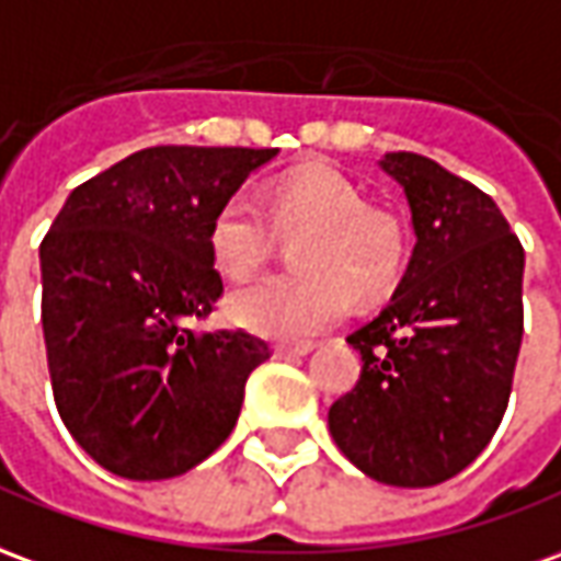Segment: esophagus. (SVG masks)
Returning <instances> with one entry per match:
<instances>
[{
	"instance_id": "1",
	"label": "esophagus",
	"mask_w": 561,
	"mask_h": 561,
	"mask_svg": "<svg viewBox=\"0 0 561 561\" xmlns=\"http://www.w3.org/2000/svg\"><path fill=\"white\" fill-rule=\"evenodd\" d=\"M309 348L312 346H276L273 348V355L282 358V362H291V358H304V355H309Z\"/></svg>"
}]
</instances>
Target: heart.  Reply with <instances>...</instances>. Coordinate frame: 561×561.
<instances>
[{
  "label": "heart",
  "mask_w": 561,
  "mask_h": 561,
  "mask_svg": "<svg viewBox=\"0 0 561 561\" xmlns=\"http://www.w3.org/2000/svg\"><path fill=\"white\" fill-rule=\"evenodd\" d=\"M267 218L252 199L230 197L209 225V252L227 279H252L294 242L288 276L252 282L227 297V319L270 340H309L343 319L348 294L370 304L394 288L407 261V221L331 167H307L273 185Z\"/></svg>",
  "instance_id": "b5f03b06"
}]
</instances>
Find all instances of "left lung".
<instances>
[{
    "instance_id": "1",
    "label": "left lung",
    "mask_w": 561,
    "mask_h": 561,
    "mask_svg": "<svg viewBox=\"0 0 561 561\" xmlns=\"http://www.w3.org/2000/svg\"><path fill=\"white\" fill-rule=\"evenodd\" d=\"M379 167L407 194L416 245L389 307L346 336L364 367L328 425L358 471L422 489L465 471L499 431L526 252L495 199L440 163L391 151Z\"/></svg>"
}]
</instances>
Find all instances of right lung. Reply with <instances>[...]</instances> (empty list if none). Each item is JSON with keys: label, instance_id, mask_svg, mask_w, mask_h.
<instances>
[{"label": "right lung", "instance_id": "obj_1", "mask_svg": "<svg viewBox=\"0 0 561 561\" xmlns=\"http://www.w3.org/2000/svg\"><path fill=\"white\" fill-rule=\"evenodd\" d=\"M279 148H145L62 203L42 240V328L62 425L105 471L170 480L209 458L270 358L245 331L197 334L225 285L209 225Z\"/></svg>", "mask_w": 561, "mask_h": 561}]
</instances>
